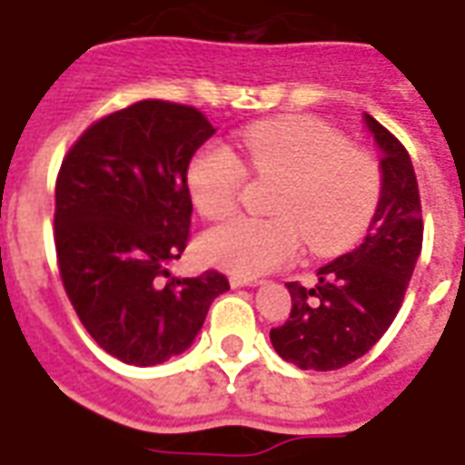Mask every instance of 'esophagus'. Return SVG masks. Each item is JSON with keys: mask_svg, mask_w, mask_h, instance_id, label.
<instances>
[{"mask_svg": "<svg viewBox=\"0 0 465 465\" xmlns=\"http://www.w3.org/2000/svg\"><path fill=\"white\" fill-rule=\"evenodd\" d=\"M229 283H232L233 288H239V285H259L261 278H256V276H239V273H232V276H229Z\"/></svg>", "mask_w": 465, "mask_h": 465, "instance_id": "1", "label": "esophagus"}]
</instances>
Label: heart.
Wrapping results in <instances>:
<instances>
[{"label":"heart","mask_w":465,"mask_h":465,"mask_svg":"<svg viewBox=\"0 0 465 465\" xmlns=\"http://www.w3.org/2000/svg\"><path fill=\"white\" fill-rule=\"evenodd\" d=\"M246 164L226 145L209 143L187 170L192 202L204 219L236 212L249 171L276 180L271 219L239 216L202 236L209 263L239 276H259L311 253L332 256L355 246L372 223L381 199V167L372 154L350 147L338 127L308 115L253 123L242 133Z\"/></svg>","instance_id":"obj_1"}]
</instances>
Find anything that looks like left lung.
<instances>
[{
    "mask_svg": "<svg viewBox=\"0 0 465 465\" xmlns=\"http://www.w3.org/2000/svg\"><path fill=\"white\" fill-rule=\"evenodd\" d=\"M381 147V199L355 251L318 271V283L288 285L291 315L271 328L276 352L301 370L328 372L355 362L387 332L404 302L424 242L421 199L407 147L364 115Z\"/></svg>",
    "mask_w": 465,
    "mask_h": 465,
    "instance_id": "8db88e82",
    "label": "left lung"
}]
</instances>
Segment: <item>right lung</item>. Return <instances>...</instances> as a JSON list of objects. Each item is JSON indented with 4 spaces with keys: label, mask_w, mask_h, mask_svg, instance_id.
Here are the masks:
<instances>
[{
    "label": "right lung",
    "mask_w": 465,
    "mask_h": 465,
    "mask_svg": "<svg viewBox=\"0 0 465 465\" xmlns=\"http://www.w3.org/2000/svg\"><path fill=\"white\" fill-rule=\"evenodd\" d=\"M214 135L202 110L137 101L103 115L75 140L56 177L58 273L98 345L125 364H160L184 352L223 273L174 278L187 249L192 154Z\"/></svg>",
    "instance_id": "obj_1"
}]
</instances>
